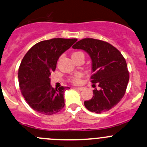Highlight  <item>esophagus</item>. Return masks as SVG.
Returning a JSON list of instances; mask_svg holds the SVG:
<instances>
[{
	"label": "esophagus",
	"instance_id": "obj_1",
	"mask_svg": "<svg viewBox=\"0 0 147 147\" xmlns=\"http://www.w3.org/2000/svg\"><path fill=\"white\" fill-rule=\"evenodd\" d=\"M75 88H76L77 90H79V91H83L84 90L83 87H76Z\"/></svg>",
	"mask_w": 147,
	"mask_h": 147
}]
</instances>
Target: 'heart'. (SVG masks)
<instances>
[{"instance_id": "obj_1", "label": "heart", "mask_w": 147, "mask_h": 147, "mask_svg": "<svg viewBox=\"0 0 147 147\" xmlns=\"http://www.w3.org/2000/svg\"><path fill=\"white\" fill-rule=\"evenodd\" d=\"M78 54H83V53L80 52V51H77V52H75L72 56H75V55H78ZM81 77H82V75L80 73H77L75 74V75H73L72 77H70V81L72 82V83L74 84H77L79 83L80 81H81Z\"/></svg>"}]
</instances>
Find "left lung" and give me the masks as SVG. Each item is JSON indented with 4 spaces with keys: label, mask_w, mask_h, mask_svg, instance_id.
<instances>
[{
    "label": "left lung",
    "mask_w": 147,
    "mask_h": 147,
    "mask_svg": "<svg viewBox=\"0 0 147 147\" xmlns=\"http://www.w3.org/2000/svg\"><path fill=\"white\" fill-rule=\"evenodd\" d=\"M72 48L84 50L91 56V82L100 88L93 90V97L84 101L85 107L97 114L109 111L120 102L126 91L129 72L125 59L111 44L93 38L80 40Z\"/></svg>",
    "instance_id": "left-lung-1"
}]
</instances>
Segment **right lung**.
<instances>
[{"mask_svg": "<svg viewBox=\"0 0 147 147\" xmlns=\"http://www.w3.org/2000/svg\"><path fill=\"white\" fill-rule=\"evenodd\" d=\"M77 40L53 38L33 45L19 67V88L30 107L45 115L59 112L65 105L64 92L69 87L52 88L49 76L56 69L59 56Z\"/></svg>", "mask_w": 147, "mask_h": 147, "instance_id": "1", "label": "right lung"}]
</instances>
